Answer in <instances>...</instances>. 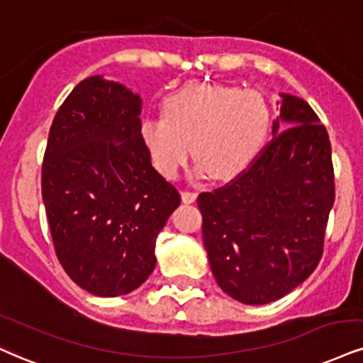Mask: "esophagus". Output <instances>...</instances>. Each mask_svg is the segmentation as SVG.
<instances>
[{
  "label": "esophagus",
  "instance_id": "1",
  "mask_svg": "<svg viewBox=\"0 0 363 363\" xmlns=\"http://www.w3.org/2000/svg\"><path fill=\"white\" fill-rule=\"evenodd\" d=\"M181 198H182V203L191 204L194 203L196 198H198V194L193 193V191H181Z\"/></svg>",
  "mask_w": 363,
  "mask_h": 363
}]
</instances>
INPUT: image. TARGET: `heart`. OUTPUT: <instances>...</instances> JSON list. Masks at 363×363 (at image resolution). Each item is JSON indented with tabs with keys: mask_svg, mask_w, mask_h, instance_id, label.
Listing matches in <instances>:
<instances>
[{
	"mask_svg": "<svg viewBox=\"0 0 363 363\" xmlns=\"http://www.w3.org/2000/svg\"><path fill=\"white\" fill-rule=\"evenodd\" d=\"M270 111L262 94L221 84H187L164 103V116L140 123V138L155 169L176 179L191 155L196 174L230 181L259 154Z\"/></svg>",
	"mask_w": 363,
	"mask_h": 363,
	"instance_id": "heart-1",
	"label": "heart"
}]
</instances>
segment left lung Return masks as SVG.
Here are the masks:
<instances>
[{
  "mask_svg": "<svg viewBox=\"0 0 363 363\" xmlns=\"http://www.w3.org/2000/svg\"><path fill=\"white\" fill-rule=\"evenodd\" d=\"M277 103L274 138L250 167L198 196L213 276L243 304L272 303L311 276L335 203L328 132L304 99Z\"/></svg>",
  "mask_w": 363,
  "mask_h": 363,
  "instance_id": "1",
  "label": "left lung"
}]
</instances>
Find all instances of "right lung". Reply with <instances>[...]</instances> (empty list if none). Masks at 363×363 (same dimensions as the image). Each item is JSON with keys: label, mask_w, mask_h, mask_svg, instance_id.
Wrapping results in <instances>:
<instances>
[{"label": "right lung", "mask_w": 363, "mask_h": 363, "mask_svg": "<svg viewBox=\"0 0 363 363\" xmlns=\"http://www.w3.org/2000/svg\"><path fill=\"white\" fill-rule=\"evenodd\" d=\"M142 99L91 76L52 121L42 164L57 259L77 286L101 298L128 294L155 269V240L181 196L152 167L140 138Z\"/></svg>", "instance_id": "obj_1"}]
</instances>
